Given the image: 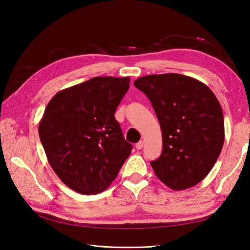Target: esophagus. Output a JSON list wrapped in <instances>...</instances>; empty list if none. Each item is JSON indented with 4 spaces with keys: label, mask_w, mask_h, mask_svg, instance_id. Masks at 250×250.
<instances>
[{
    "label": "esophagus",
    "mask_w": 250,
    "mask_h": 250,
    "mask_svg": "<svg viewBox=\"0 0 250 250\" xmlns=\"http://www.w3.org/2000/svg\"><path fill=\"white\" fill-rule=\"evenodd\" d=\"M143 147H144V142L143 141H140L139 143L135 144V148H137L138 150H141Z\"/></svg>",
    "instance_id": "esophagus-1"
}]
</instances>
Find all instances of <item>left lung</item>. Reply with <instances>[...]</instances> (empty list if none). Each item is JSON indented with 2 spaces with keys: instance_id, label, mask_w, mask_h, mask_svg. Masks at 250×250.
<instances>
[{
  "instance_id": "1",
  "label": "left lung",
  "mask_w": 250,
  "mask_h": 250,
  "mask_svg": "<svg viewBox=\"0 0 250 250\" xmlns=\"http://www.w3.org/2000/svg\"><path fill=\"white\" fill-rule=\"evenodd\" d=\"M154 108L163 152L151 162L172 190L199 184L213 169L224 144V119L216 96L201 81L180 74L147 75L134 81Z\"/></svg>"
}]
</instances>
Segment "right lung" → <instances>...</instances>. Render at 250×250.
<instances>
[{"mask_svg":"<svg viewBox=\"0 0 250 250\" xmlns=\"http://www.w3.org/2000/svg\"><path fill=\"white\" fill-rule=\"evenodd\" d=\"M129 82L95 77L60 90L44 109L39 133L48 162L77 193L106 190L131 153L115 118Z\"/></svg>","mask_w":250,"mask_h":250,"instance_id":"obj_1","label":"right lung"}]
</instances>
